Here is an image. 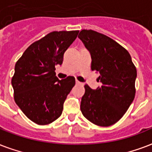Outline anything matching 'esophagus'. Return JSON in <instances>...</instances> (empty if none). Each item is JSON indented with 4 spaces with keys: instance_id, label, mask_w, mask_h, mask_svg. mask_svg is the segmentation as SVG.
<instances>
[{
    "instance_id": "esophagus-1",
    "label": "esophagus",
    "mask_w": 152,
    "mask_h": 152,
    "mask_svg": "<svg viewBox=\"0 0 152 152\" xmlns=\"http://www.w3.org/2000/svg\"><path fill=\"white\" fill-rule=\"evenodd\" d=\"M76 82V84H77V85H81V84H82V82H78L77 80H76V82Z\"/></svg>"
}]
</instances>
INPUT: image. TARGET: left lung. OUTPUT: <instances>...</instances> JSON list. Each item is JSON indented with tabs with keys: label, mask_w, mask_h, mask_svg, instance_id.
<instances>
[{
	"label": "left lung",
	"mask_w": 152,
	"mask_h": 152,
	"mask_svg": "<svg viewBox=\"0 0 152 152\" xmlns=\"http://www.w3.org/2000/svg\"><path fill=\"white\" fill-rule=\"evenodd\" d=\"M78 38L91 55V69L99 73L102 86L85 85L81 111L99 126H110L124 116L135 97L136 66L131 55L116 41L93 30H82Z\"/></svg>",
	"instance_id": "obj_1"
}]
</instances>
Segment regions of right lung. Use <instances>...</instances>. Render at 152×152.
I'll list each match as a JSON object with an SVG mask.
<instances>
[{"label": "right lung", "instance_id": "right-lung-1", "mask_svg": "<svg viewBox=\"0 0 152 152\" xmlns=\"http://www.w3.org/2000/svg\"><path fill=\"white\" fill-rule=\"evenodd\" d=\"M78 32L52 31L29 46L16 62L12 78L14 99L36 124H50L63 113L75 79L72 76L58 79L55 66L63 64V55Z\"/></svg>", "mask_w": 152, "mask_h": 152}]
</instances>
